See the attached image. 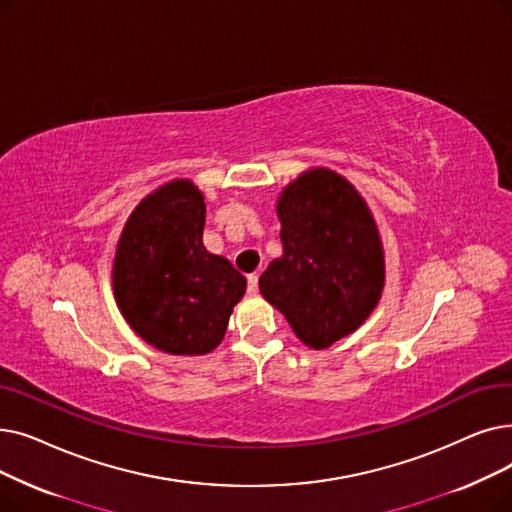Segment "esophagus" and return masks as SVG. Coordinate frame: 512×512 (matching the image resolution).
<instances>
[{
	"mask_svg": "<svg viewBox=\"0 0 512 512\" xmlns=\"http://www.w3.org/2000/svg\"><path fill=\"white\" fill-rule=\"evenodd\" d=\"M248 294H250V296H256V294H258V275H256V273L248 277Z\"/></svg>",
	"mask_w": 512,
	"mask_h": 512,
	"instance_id": "esophagus-1",
	"label": "esophagus"
}]
</instances>
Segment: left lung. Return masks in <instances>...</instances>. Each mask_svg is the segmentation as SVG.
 <instances>
[{"mask_svg":"<svg viewBox=\"0 0 512 512\" xmlns=\"http://www.w3.org/2000/svg\"><path fill=\"white\" fill-rule=\"evenodd\" d=\"M283 256L258 281L298 339L327 350L379 304L385 258L375 218L358 189L325 166L308 168L277 200Z\"/></svg>","mask_w":512,"mask_h":512,"instance_id":"left-lung-1","label":"left lung"}]
</instances>
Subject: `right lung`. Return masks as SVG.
Here are the masks:
<instances>
[{
    "label": "right lung",
    "mask_w": 512,
    "mask_h": 512,
    "mask_svg": "<svg viewBox=\"0 0 512 512\" xmlns=\"http://www.w3.org/2000/svg\"><path fill=\"white\" fill-rule=\"evenodd\" d=\"M204 223L202 191L173 179L135 206L116 243V306L143 342L166 354L212 352L246 294V277L204 248Z\"/></svg>",
    "instance_id": "add662e5"
}]
</instances>
